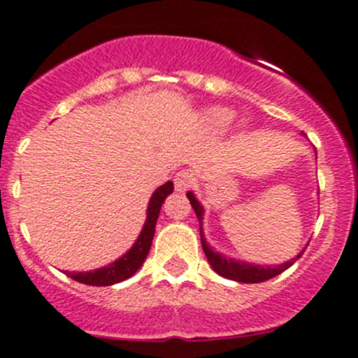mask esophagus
I'll return each mask as SVG.
<instances>
[{
  "label": "esophagus",
  "instance_id": "obj_1",
  "mask_svg": "<svg viewBox=\"0 0 358 358\" xmlns=\"http://www.w3.org/2000/svg\"><path fill=\"white\" fill-rule=\"evenodd\" d=\"M173 182H175L176 190L187 192V190H190V188L193 187V183H195V176H193L190 170H182L176 173Z\"/></svg>",
  "mask_w": 358,
  "mask_h": 358
}]
</instances>
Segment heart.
I'll list each match as a JSON object with an SVG mask.
<instances>
[{"instance_id": "obj_1", "label": "heart", "mask_w": 358, "mask_h": 358, "mask_svg": "<svg viewBox=\"0 0 358 358\" xmlns=\"http://www.w3.org/2000/svg\"><path fill=\"white\" fill-rule=\"evenodd\" d=\"M207 126L213 131H225L229 129L234 121V113L225 108H213L205 114Z\"/></svg>"}]
</instances>
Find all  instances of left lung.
Segmentation results:
<instances>
[{
    "label": "left lung",
    "instance_id": "8db88e82",
    "mask_svg": "<svg viewBox=\"0 0 358 358\" xmlns=\"http://www.w3.org/2000/svg\"><path fill=\"white\" fill-rule=\"evenodd\" d=\"M187 196H188V200H190V205L193 207V210H195L196 217H199V222L202 224V215H203L202 205L196 202V199L193 196L192 192H188ZM200 227H202V225H200ZM200 241H202V249H203L205 256H207V259H208V262H210L213 271H215L217 274H220V276L232 279V281H239V282L268 281V279L278 276V274H281L282 271L291 268V266H293L294 262H296L298 259L303 256V252H299L296 257L285 262V264L266 266L264 268V266H256V264H248V262L234 261V259H227L225 256H222V254L215 252V250H212L203 239L202 229H200Z\"/></svg>",
    "mask_w": 358,
    "mask_h": 358
}]
</instances>
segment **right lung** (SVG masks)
Returning a JSON list of instances; mask_svg holds the SVG:
<instances>
[{"instance_id":"right-lung-1","label":"right lung","mask_w":358,"mask_h":358,"mask_svg":"<svg viewBox=\"0 0 358 358\" xmlns=\"http://www.w3.org/2000/svg\"><path fill=\"white\" fill-rule=\"evenodd\" d=\"M171 192H173V183L166 182L153 193L150 205H148V217L145 222V227H143V231L139 234L138 241L134 242L133 248L127 250L121 259H117L116 262L109 264L108 268L87 271V273H69V271H65V274L71 276L72 279H76L77 282L89 286H110L133 276V274L141 268L148 252H150L156 229V220H158L159 215V208H162L163 202H165V199Z\"/></svg>"}]
</instances>
